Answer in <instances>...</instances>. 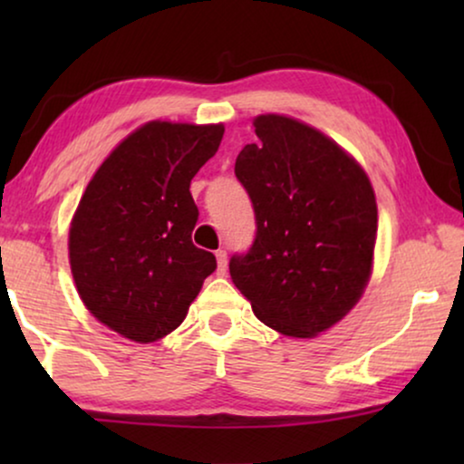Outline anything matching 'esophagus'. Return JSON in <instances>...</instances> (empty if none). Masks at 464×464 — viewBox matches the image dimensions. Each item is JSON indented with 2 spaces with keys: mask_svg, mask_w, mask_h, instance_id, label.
<instances>
[{
  "mask_svg": "<svg viewBox=\"0 0 464 464\" xmlns=\"http://www.w3.org/2000/svg\"><path fill=\"white\" fill-rule=\"evenodd\" d=\"M215 257H218V275L224 276L227 270V253L224 249L215 251Z\"/></svg>",
  "mask_w": 464,
  "mask_h": 464,
  "instance_id": "1",
  "label": "esophagus"
}]
</instances>
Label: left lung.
Segmentation results:
<instances>
[{"mask_svg": "<svg viewBox=\"0 0 464 464\" xmlns=\"http://www.w3.org/2000/svg\"><path fill=\"white\" fill-rule=\"evenodd\" d=\"M259 141L234 164L257 232L230 276L266 325L313 338L359 302L372 275L376 196L338 143L294 118L253 120Z\"/></svg>", "mask_w": 464, "mask_h": 464, "instance_id": "1", "label": "left lung"}]
</instances>
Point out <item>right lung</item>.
Wrapping results in <instances>:
<instances>
[{"label": "right lung", "instance_id": "right-lung-1", "mask_svg": "<svg viewBox=\"0 0 464 464\" xmlns=\"http://www.w3.org/2000/svg\"><path fill=\"white\" fill-rule=\"evenodd\" d=\"M224 124H143L88 183L69 227L75 287L92 316L132 342H156L186 319L213 253L192 243L189 181L215 156Z\"/></svg>", "mask_w": 464, "mask_h": 464}]
</instances>
